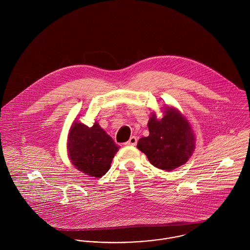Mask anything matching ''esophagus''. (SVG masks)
Masks as SVG:
<instances>
[{
    "mask_svg": "<svg viewBox=\"0 0 250 250\" xmlns=\"http://www.w3.org/2000/svg\"><path fill=\"white\" fill-rule=\"evenodd\" d=\"M136 144H137V138L135 136H132L125 145V146H136Z\"/></svg>",
    "mask_w": 250,
    "mask_h": 250,
    "instance_id": "1",
    "label": "esophagus"
}]
</instances>
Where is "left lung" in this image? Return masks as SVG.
Returning <instances> with one entry per match:
<instances>
[{"label":"left lung","mask_w":250,"mask_h":250,"mask_svg":"<svg viewBox=\"0 0 250 250\" xmlns=\"http://www.w3.org/2000/svg\"><path fill=\"white\" fill-rule=\"evenodd\" d=\"M158 120L154 113L147 126L149 135L138 141L137 147L155 167L171 171L186 164L195 148V136L188 120L176 108L167 106Z\"/></svg>","instance_id":"obj_1"}]
</instances>
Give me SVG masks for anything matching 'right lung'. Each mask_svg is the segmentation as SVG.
I'll list each match as a JSON object with an SVG mask.
<instances>
[{
	"instance_id": "right-lung-1",
	"label": "right lung",
	"mask_w": 250,
	"mask_h": 250,
	"mask_svg": "<svg viewBox=\"0 0 250 250\" xmlns=\"http://www.w3.org/2000/svg\"><path fill=\"white\" fill-rule=\"evenodd\" d=\"M118 150L119 146L97 122L91 127L76 121L73 123L67 139V151L78 170L91 177H103L110 168Z\"/></svg>"
}]
</instances>
